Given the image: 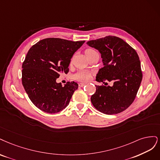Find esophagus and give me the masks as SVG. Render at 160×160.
Masks as SVG:
<instances>
[{
  "label": "esophagus",
  "mask_w": 160,
  "mask_h": 160,
  "mask_svg": "<svg viewBox=\"0 0 160 160\" xmlns=\"http://www.w3.org/2000/svg\"><path fill=\"white\" fill-rule=\"evenodd\" d=\"M84 85H86L85 83H80V84H79V86H80V87H83Z\"/></svg>",
  "instance_id": "obj_1"
}]
</instances>
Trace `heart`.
Returning <instances> with one entry per match:
<instances>
[{"mask_svg": "<svg viewBox=\"0 0 160 160\" xmlns=\"http://www.w3.org/2000/svg\"><path fill=\"white\" fill-rule=\"evenodd\" d=\"M96 51L91 48H88L86 49L85 50V54L86 55V56H88L90 54H92L93 53H96ZM92 74L90 72L88 71H79L78 72L76 73L74 76V79H76V80L80 81V82H87L90 80V79L91 78Z\"/></svg>", "mask_w": 160, "mask_h": 160, "instance_id": "obj_1", "label": "heart"}]
</instances>
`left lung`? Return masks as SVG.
Wrapping results in <instances>:
<instances>
[{"instance_id": "1", "label": "left lung", "mask_w": 160, "mask_h": 160, "mask_svg": "<svg viewBox=\"0 0 160 160\" xmlns=\"http://www.w3.org/2000/svg\"><path fill=\"white\" fill-rule=\"evenodd\" d=\"M87 44L102 54L104 67L96 75V81L113 84L112 86L96 85V92L91 96L92 104L105 114L124 111L134 101L142 80L140 60L136 51L114 36L90 40Z\"/></svg>"}]
</instances>
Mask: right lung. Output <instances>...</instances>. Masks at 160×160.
Masks as SVG:
<instances>
[{
	"label": "right lung",
	"mask_w": 160,
	"mask_h": 160,
	"mask_svg": "<svg viewBox=\"0 0 160 160\" xmlns=\"http://www.w3.org/2000/svg\"><path fill=\"white\" fill-rule=\"evenodd\" d=\"M85 41L48 38L34 44L22 63V83L28 98L38 109L49 114L58 113L68 105L78 85L56 79L68 74L70 59Z\"/></svg>",
	"instance_id": "add662e5"
}]
</instances>
